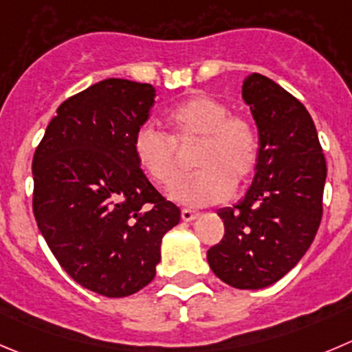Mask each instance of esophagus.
<instances>
[{
	"label": "esophagus",
	"instance_id": "34e87169",
	"mask_svg": "<svg viewBox=\"0 0 352 352\" xmlns=\"http://www.w3.org/2000/svg\"><path fill=\"white\" fill-rule=\"evenodd\" d=\"M199 216H200V214L195 212V210H190V209H183L182 210V219L186 221V223H188V221L197 219Z\"/></svg>",
	"mask_w": 352,
	"mask_h": 352
}]
</instances>
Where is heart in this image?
<instances>
[{"label":"heart","instance_id":"obj_1","mask_svg":"<svg viewBox=\"0 0 352 352\" xmlns=\"http://www.w3.org/2000/svg\"><path fill=\"white\" fill-rule=\"evenodd\" d=\"M170 136L143 126L133 140V152L143 173L160 188L182 179L178 146H195L197 174L170 192L183 206L202 207L223 202L252 178L259 159V140L252 122L230 113L226 103L207 95H193L166 117Z\"/></svg>","mask_w":352,"mask_h":352}]
</instances>
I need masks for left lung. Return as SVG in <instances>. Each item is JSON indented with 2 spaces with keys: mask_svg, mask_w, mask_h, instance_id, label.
Returning a JSON list of instances; mask_svg holds the SVG:
<instances>
[{
  "mask_svg": "<svg viewBox=\"0 0 352 352\" xmlns=\"http://www.w3.org/2000/svg\"><path fill=\"white\" fill-rule=\"evenodd\" d=\"M242 96L259 131L256 176L239 204L217 210L224 236L207 250L224 283L257 290L278 282L306 254L323 214L327 162L306 107L261 74Z\"/></svg>",
  "mask_w": 352,
  "mask_h": 352,
  "instance_id": "obj_1",
  "label": "left lung"
}]
</instances>
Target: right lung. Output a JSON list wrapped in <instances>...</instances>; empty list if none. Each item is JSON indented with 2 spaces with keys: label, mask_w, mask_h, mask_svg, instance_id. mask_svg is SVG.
Listing matches in <instances>:
<instances>
[{
  "label": "right lung",
  "mask_w": 352,
  "mask_h": 352,
  "mask_svg": "<svg viewBox=\"0 0 352 352\" xmlns=\"http://www.w3.org/2000/svg\"><path fill=\"white\" fill-rule=\"evenodd\" d=\"M152 85L105 79L67 98L32 159L36 223L74 282L126 297L155 278L160 242L182 212L136 162Z\"/></svg>",
  "instance_id": "add662e5"
}]
</instances>
